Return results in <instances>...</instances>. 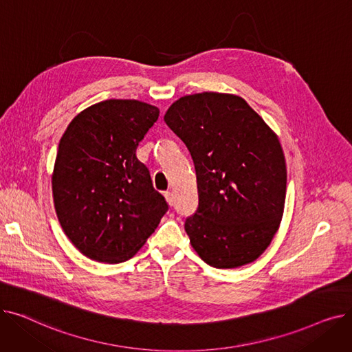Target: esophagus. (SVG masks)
I'll return each mask as SVG.
<instances>
[{"label":"esophagus","instance_id":"obj_1","mask_svg":"<svg viewBox=\"0 0 352 352\" xmlns=\"http://www.w3.org/2000/svg\"><path fill=\"white\" fill-rule=\"evenodd\" d=\"M164 197H165L166 202H168V204H170V206H174V202H175V198H174V194H173L171 191H165V192H164Z\"/></svg>","mask_w":352,"mask_h":352}]
</instances>
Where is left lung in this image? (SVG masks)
<instances>
[{
	"instance_id": "obj_1",
	"label": "left lung",
	"mask_w": 352,
	"mask_h": 352,
	"mask_svg": "<svg viewBox=\"0 0 352 352\" xmlns=\"http://www.w3.org/2000/svg\"><path fill=\"white\" fill-rule=\"evenodd\" d=\"M192 157L198 208L186 219L197 254L215 268L254 263L284 214L287 165L278 137L245 100L201 92L164 116Z\"/></svg>"
}]
</instances>
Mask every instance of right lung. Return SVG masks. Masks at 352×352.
<instances>
[{
  "label": "right lung",
  "mask_w": 352,
  "mask_h": 352,
  "mask_svg": "<svg viewBox=\"0 0 352 352\" xmlns=\"http://www.w3.org/2000/svg\"><path fill=\"white\" fill-rule=\"evenodd\" d=\"M158 116L142 101L105 100L81 111L60 140L55 212L69 241L91 260H129L168 211L135 154Z\"/></svg>",
  "instance_id": "add662e5"
}]
</instances>
